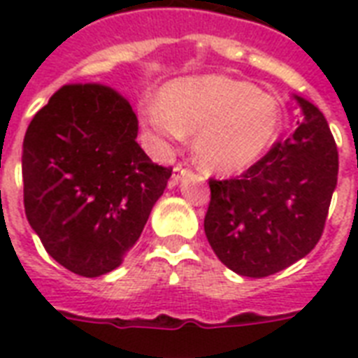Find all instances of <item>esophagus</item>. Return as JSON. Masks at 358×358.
<instances>
[{
	"label": "esophagus",
	"mask_w": 358,
	"mask_h": 358,
	"mask_svg": "<svg viewBox=\"0 0 358 358\" xmlns=\"http://www.w3.org/2000/svg\"><path fill=\"white\" fill-rule=\"evenodd\" d=\"M185 173H187V169H184L182 165H176V167L173 169V174H171V185L178 184Z\"/></svg>",
	"instance_id": "34e87169"
}]
</instances>
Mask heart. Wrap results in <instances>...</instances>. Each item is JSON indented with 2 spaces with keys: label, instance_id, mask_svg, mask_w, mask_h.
Listing matches in <instances>:
<instances>
[{
  "label": "heart",
  "instance_id": "heart-1",
  "mask_svg": "<svg viewBox=\"0 0 358 358\" xmlns=\"http://www.w3.org/2000/svg\"><path fill=\"white\" fill-rule=\"evenodd\" d=\"M159 145L193 135L196 163L210 173L234 174L252 167L275 145L282 128L277 98L249 81L208 74L163 87L159 106L146 111Z\"/></svg>",
  "mask_w": 358,
  "mask_h": 358
}]
</instances>
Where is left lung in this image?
<instances>
[{"mask_svg": "<svg viewBox=\"0 0 358 358\" xmlns=\"http://www.w3.org/2000/svg\"><path fill=\"white\" fill-rule=\"evenodd\" d=\"M303 120L239 178L210 180L204 232L241 277L262 278L305 258L320 241L338 180V150L320 109L294 94Z\"/></svg>", "mask_w": 358, "mask_h": 358, "instance_id": "left-lung-1", "label": "left lung"}]
</instances>
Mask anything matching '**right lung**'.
I'll return each instance as SVG.
<instances>
[{
    "label": "right lung",
    "instance_id": "add662e5",
    "mask_svg": "<svg viewBox=\"0 0 358 358\" xmlns=\"http://www.w3.org/2000/svg\"><path fill=\"white\" fill-rule=\"evenodd\" d=\"M137 115L111 87H61L24 137V206L53 260L81 277L122 264L173 169L137 143Z\"/></svg>",
    "mask_w": 358,
    "mask_h": 358
}]
</instances>
